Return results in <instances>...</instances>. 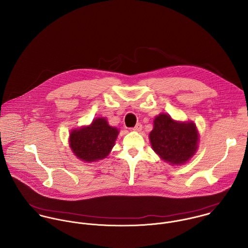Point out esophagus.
<instances>
[{
  "label": "esophagus",
  "instance_id": "esophagus-1",
  "mask_svg": "<svg viewBox=\"0 0 248 248\" xmlns=\"http://www.w3.org/2000/svg\"><path fill=\"white\" fill-rule=\"evenodd\" d=\"M134 131H137V132H140L142 130V125L140 123H138L136 126H135V128L133 129Z\"/></svg>",
  "mask_w": 248,
  "mask_h": 248
}]
</instances>
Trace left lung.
I'll use <instances>...</instances> for the list:
<instances>
[{
	"instance_id": "1",
	"label": "left lung",
	"mask_w": 248,
	"mask_h": 248,
	"mask_svg": "<svg viewBox=\"0 0 248 248\" xmlns=\"http://www.w3.org/2000/svg\"><path fill=\"white\" fill-rule=\"evenodd\" d=\"M153 150L172 165L186 163L196 153L199 132L194 122L174 120L169 114L160 113L154 120L149 135Z\"/></svg>"
}]
</instances>
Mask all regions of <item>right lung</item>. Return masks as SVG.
Segmentation results:
<instances>
[{"label": "right lung", "mask_w": 248, "mask_h": 248, "mask_svg": "<svg viewBox=\"0 0 248 248\" xmlns=\"http://www.w3.org/2000/svg\"><path fill=\"white\" fill-rule=\"evenodd\" d=\"M119 131L108 124L106 118L93 119L90 126L74 129L70 135V146L81 160L93 162L107 157L114 146Z\"/></svg>", "instance_id": "1"}]
</instances>
